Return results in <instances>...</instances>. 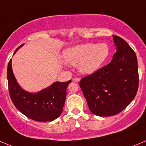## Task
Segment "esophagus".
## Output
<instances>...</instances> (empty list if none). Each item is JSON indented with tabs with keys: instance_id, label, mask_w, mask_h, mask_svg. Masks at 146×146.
<instances>
[{
	"instance_id": "1",
	"label": "esophagus",
	"mask_w": 146,
	"mask_h": 146,
	"mask_svg": "<svg viewBox=\"0 0 146 146\" xmlns=\"http://www.w3.org/2000/svg\"><path fill=\"white\" fill-rule=\"evenodd\" d=\"M73 81H75V82H79L80 81V78H78V77H76L73 78Z\"/></svg>"
}]
</instances>
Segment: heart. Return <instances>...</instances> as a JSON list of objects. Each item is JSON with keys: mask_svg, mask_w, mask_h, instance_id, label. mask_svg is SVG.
<instances>
[{"mask_svg": "<svg viewBox=\"0 0 146 146\" xmlns=\"http://www.w3.org/2000/svg\"><path fill=\"white\" fill-rule=\"evenodd\" d=\"M110 48L106 43L79 44L67 49L63 53L65 62L78 65L80 72L90 74L94 72L107 60Z\"/></svg>", "mask_w": 146, "mask_h": 146, "instance_id": "obj_1", "label": "heart"}]
</instances>
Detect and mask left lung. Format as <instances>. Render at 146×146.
Instances as JSON below:
<instances>
[{
    "instance_id": "left-lung-1",
    "label": "left lung",
    "mask_w": 146,
    "mask_h": 146,
    "mask_svg": "<svg viewBox=\"0 0 146 146\" xmlns=\"http://www.w3.org/2000/svg\"><path fill=\"white\" fill-rule=\"evenodd\" d=\"M117 51L110 63L82 78L80 86L95 115L119 114L133 101L139 84L135 52L122 38L113 35Z\"/></svg>"
}]
</instances>
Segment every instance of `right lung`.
Here are the masks:
<instances>
[{"label": "right lung", "instance_id": "obj_1", "mask_svg": "<svg viewBox=\"0 0 146 146\" xmlns=\"http://www.w3.org/2000/svg\"><path fill=\"white\" fill-rule=\"evenodd\" d=\"M22 45L18 47L14 53ZM7 78L11 99L16 109L27 117L38 122H48L60 115L66 98L67 88L71 80L54 82L41 92L29 93L18 84L12 71L11 59L8 65Z\"/></svg>", "mask_w": 146, "mask_h": 146}]
</instances>
